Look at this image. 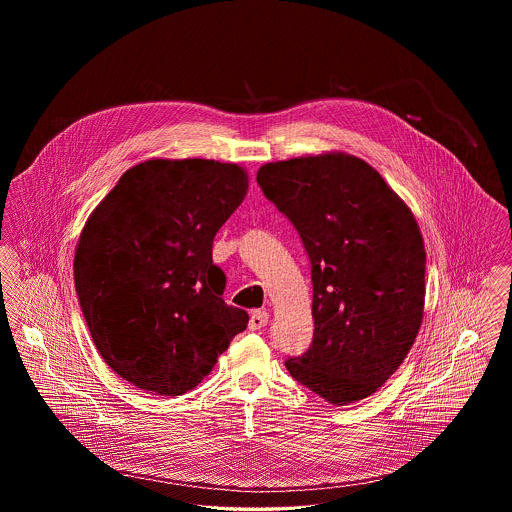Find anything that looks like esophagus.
<instances>
[{
    "instance_id": "esophagus-1",
    "label": "esophagus",
    "mask_w": 512,
    "mask_h": 512,
    "mask_svg": "<svg viewBox=\"0 0 512 512\" xmlns=\"http://www.w3.org/2000/svg\"><path fill=\"white\" fill-rule=\"evenodd\" d=\"M268 311H253V315L249 318V330L255 332V330H261L268 324Z\"/></svg>"
}]
</instances>
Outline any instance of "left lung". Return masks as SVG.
I'll use <instances>...</instances> for the list:
<instances>
[{"instance_id": "1", "label": "left lung", "mask_w": 512, "mask_h": 512, "mask_svg": "<svg viewBox=\"0 0 512 512\" xmlns=\"http://www.w3.org/2000/svg\"><path fill=\"white\" fill-rule=\"evenodd\" d=\"M257 184L311 261L315 336L286 368L332 405L365 399L405 361L422 324L426 251L411 209L341 151L267 163Z\"/></svg>"}]
</instances>
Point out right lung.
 Masks as SVG:
<instances>
[{"instance_id":"right-lung-1","label":"right lung","mask_w":512,"mask_h":512,"mask_svg":"<svg viewBox=\"0 0 512 512\" xmlns=\"http://www.w3.org/2000/svg\"><path fill=\"white\" fill-rule=\"evenodd\" d=\"M247 171L211 159H149L88 217L74 286L101 359L157 395H182L247 328L226 305L213 240L240 207Z\"/></svg>"}]
</instances>
